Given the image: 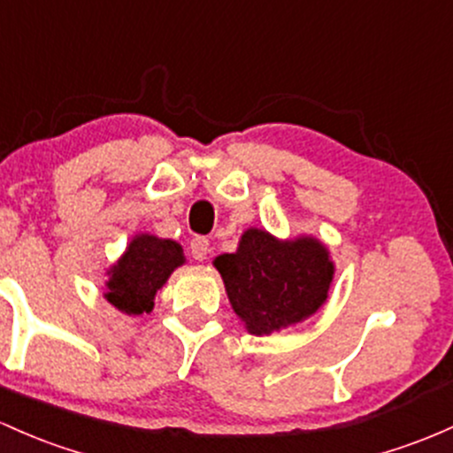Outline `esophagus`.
I'll return each mask as SVG.
<instances>
[{"instance_id":"1","label":"esophagus","mask_w":453,"mask_h":453,"mask_svg":"<svg viewBox=\"0 0 453 453\" xmlns=\"http://www.w3.org/2000/svg\"><path fill=\"white\" fill-rule=\"evenodd\" d=\"M188 250H191V256L196 257V260L203 262L208 257V251H211V242H208V238L196 236L191 241V245H188Z\"/></svg>"}]
</instances>
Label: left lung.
Segmentation results:
<instances>
[{"mask_svg":"<svg viewBox=\"0 0 453 453\" xmlns=\"http://www.w3.org/2000/svg\"><path fill=\"white\" fill-rule=\"evenodd\" d=\"M232 307L256 335H268L311 316L333 280L329 251L316 238L280 242L247 230L236 253L215 260Z\"/></svg>","mask_w":453,"mask_h":453,"instance_id":"left-lung-1","label":"left lung"}]
</instances>
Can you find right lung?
I'll return each mask as SVG.
<instances>
[{"label": "right lung", "instance_id": "1", "mask_svg": "<svg viewBox=\"0 0 453 453\" xmlns=\"http://www.w3.org/2000/svg\"><path fill=\"white\" fill-rule=\"evenodd\" d=\"M185 262L182 247L165 238L142 234L111 268L107 281V301L124 314L139 316L150 311L154 295L172 271Z\"/></svg>", "mask_w": 453, "mask_h": 453}]
</instances>
